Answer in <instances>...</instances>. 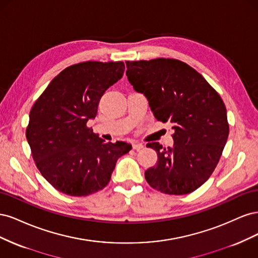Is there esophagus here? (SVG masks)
<instances>
[{"label":"esophagus","mask_w":258,"mask_h":258,"mask_svg":"<svg viewBox=\"0 0 258 258\" xmlns=\"http://www.w3.org/2000/svg\"><path fill=\"white\" fill-rule=\"evenodd\" d=\"M132 147H134V150H142V148L144 147V145L142 143H139V142H135L134 144H132Z\"/></svg>","instance_id":"34e87169"}]
</instances>
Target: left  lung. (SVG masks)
<instances>
[{"mask_svg": "<svg viewBox=\"0 0 258 258\" xmlns=\"http://www.w3.org/2000/svg\"><path fill=\"white\" fill-rule=\"evenodd\" d=\"M129 83L143 93L155 118L172 124L173 146H146L157 165L145 171L153 188L168 195L196 190L214 171L227 142V111L205 77L175 59L126 61Z\"/></svg>", "mask_w": 258, "mask_h": 258, "instance_id": "8db88e82", "label": "left lung"}]
</instances>
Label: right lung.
I'll return each instance as SVG.
<instances>
[{"instance_id": "add662e5", "label": "right lung", "mask_w": 258, "mask_h": 258, "mask_svg": "<svg viewBox=\"0 0 258 258\" xmlns=\"http://www.w3.org/2000/svg\"><path fill=\"white\" fill-rule=\"evenodd\" d=\"M123 62L87 61L60 72L36 100L26 131L33 159L46 181L69 196H88L110 182L131 144L105 142L87 122L101 97L118 82Z\"/></svg>"}]
</instances>
